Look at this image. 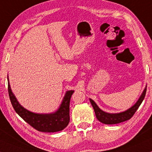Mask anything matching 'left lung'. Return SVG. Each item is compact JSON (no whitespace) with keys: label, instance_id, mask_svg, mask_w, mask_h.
<instances>
[{"label":"left lung","instance_id":"obj_1","mask_svg":"<svg viewBox=\"0 0 152 152\" xmlns=\"http://www.w3.org/2000/svg\"><path fill=\"white\" fill-rule=\"evenodd\" d=\"M146 85L145 87L144 91L141 93V96L139 97V100L136 101V103L134 105L129 108L125 111L120 112V113H107V112L103 111L98 106L95 102L93 100L90 98V101L93 105V109L96 115V118L100 122L103 123L104 124H117L119 123H121L126 121L129 120L131 117L134 115V114L136 113L137 109L140 106V105L144 100L145 95H146Z\"/></svg>","mask_w":152,"mask_h":152}]
</instances>
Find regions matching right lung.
Wrapping results in <instances>:
<instances>
[{
    "label": "right lung",
    "instance_id": "obj_1",
    "mask_svg": "<svg viewBox=\"0 0 152 152\" xmlns=\"http://www.w3.org/2000/svg\"><path fill=\"white\" fill-rule=\"evenodd\" d=\"M9 98L15 111L26 122L39 131L46 133L57 132L65 129L69 122V102L74 90H67L59 108L50 113H37L27 110L19 103L12 92L8 75Z\"/></svg>",
    "mask_w": 152,
    "mask_h": 152
}]
</instances>
